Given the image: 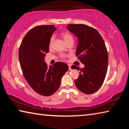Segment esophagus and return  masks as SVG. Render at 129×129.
<instances>
[{"label": "esophagus", "instance_id": "1", "mask_svg": "<svg viewBox=\"0 0 129 129\" xmlns=\"http://www.w3.org/2000/svg\"><path fill=\"white\" fill-rule=\"evenodd\" d=\"M69 66V71H71L72 68H71V65H68Z\"/></svg>", "mask_w": 129, "mask_h": 129}]
</instances>
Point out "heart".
<instances>
[{
    "instance_id": "b5f03b06",
    "label": "heart",
    "mask_w": 129,
    "mask_h": 129,
    "mask_svg": "<svg viewBox=\"0 0 129 129\" xmlns=\"http://www.w3.org/2000/svg\"><path fill=\"white\" fill-rule=\"evenodd\" d=\"M61 36L66 43H68L69 41H71V40H73V38L72 36L69 33H68V32H62V33L61 34ZM53 40H54V37L52 36L49 40V47H51L52 44H53ZM61 57L62 58H64L65 56L62 55V56H61Z\"/></svg>"
}]
</instances>
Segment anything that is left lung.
Segmentation results:
<instances>
[{"instance_id": "left-lung-1", "label": "left lung", "mask_w": 129, "mask_h": 129, "mask_svg": "<svg viewBox=\"0 0 129 129\" xmlns=\"http://www.w3.org/2000/svg\"><path fill=\"white\" fill-rule=\"evenodd\" d=\"M68 29L78 39L76 57L85 65L80 68L75 65L72 69L80 71L75 81L78 90L85 94L97 91L103 84L108 66V53L103 39L95 28L81 24H71Z\"/></svg>"}]
</instances>
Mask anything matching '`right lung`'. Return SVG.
<instances>
[{
    "instance_id": "add662e5",
    "label": "right lung",
    "mask_w": 129,
    "mask_h": 129,
    "mask_svg": "<svg viewBox=\"0 0 129 129\" xmlns=\"http://www.w3.org/2000/svg\"><path fill=\"white\" fill-rule=\"evenodd\" d=\"M56 29L53 25L36 26L25 35L19 49V59L24 77L37 93L49 96L59 88L68 65L56 62L48 67L44 62L49 40Z\"/></svg>"
}]
</instances>
